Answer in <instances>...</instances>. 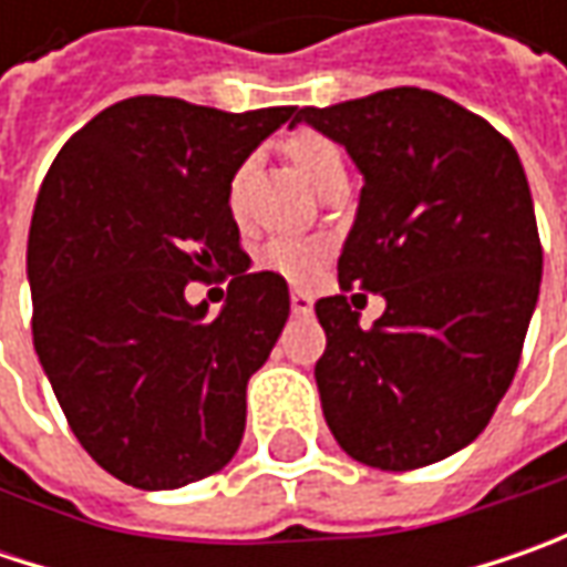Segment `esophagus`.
<instances>
[{"label": "esophagus", "instance_id": "34e87169", "mask_svg": "<svg viewBox=\"0 0 567 567\" xmlns=\"http://www.w3.org/2000/svg\"><path fill=\"white\" fill-rule=\"evenodd\" d=\"M312 302H316V299H312V293H309V290H299V287H293V290H290V306H293V316H312Z\"/></svg>", "mask_w": 567, "mask_h": 567}]
</instances>
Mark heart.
I'll list each match as a JSON object with an SVG mask.
<instances>
[{
	"label": "heart",
	"instance_id": "obj_1",
	"mask_svg": "<svg viewBox=\"0 0 567 567\" xmlns=\"http://www.w3.org/2000/svg\"><path fill=\"white\" fill-rule=\"evenodd\" d=\"M284 154L287 161L299 169V176L306 183L321 192L331 179L338 176H347L343 173V154L340 147L328 135L321 132H312V128H299L293 132L287 142H284ZM251 164L236 166L233 179H229V207L239 214V198H243V188H246V179H249ZM328 261V243L324 239H299V236H277L271 239L265 249H261V265L268 271L280 274L287 280H296V284H306L312 280Z\"/></svg>",
	"mask_w": 567,
	"mask_h": 567
}]
</instances>
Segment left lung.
I'll use <instances>...</instances> for the list:
<instances>
[{
	"instance_id": "obj_1",
	"label": "left lung",
	"mask_w": 567,
	"mask_h": 567,
	"mask_svg": "<svg viewBox=\"0 0 567 567\" xmlns=\"http://www.w3.org/2000/svg\"><path fill=\"white\" fill-rule=\"evenodd\" d=\"M296 122L343 144L365 176L340 293L316 302L328 429L365 467L445 461L489 425L539 296L543 246L520 157L483 116L423 87L302 106ZM350 289L385 296L372 329L349 309Z\"/></svg>"
}]
</instances>
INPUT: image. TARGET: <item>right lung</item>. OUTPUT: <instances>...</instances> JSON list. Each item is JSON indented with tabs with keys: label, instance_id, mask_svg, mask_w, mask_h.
<instances>
[{
	"label": "right lung",
	"instance_id": "right-lung-1",
	"mask_svg": "<svg viewBox=\"0 0 567 567\" xmlns=\"http://www.w3.org/2000/svg\"><path fill=\"white\" fill-rule=\"evenodd\" d=\"M293 116L120 100L62 144L40 186L33 350L81 447L135 489L207 480L243 442L246 384L287 324L290 290L246 271L229 179ZM195 279L230 280L217 317L185 302Z\"/></svg>",
	"mask_w": 567,
	"mask_h": 567
}]
</instances>
